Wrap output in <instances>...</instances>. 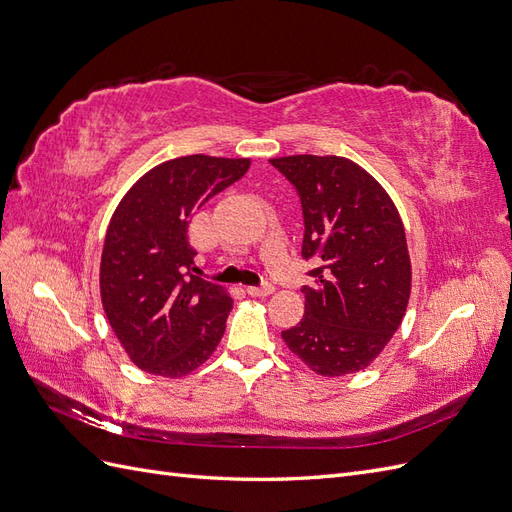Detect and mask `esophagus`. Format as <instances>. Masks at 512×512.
<instances>
[{
	"label": "esophagus",
	"instance_id": "34e87169",
	"mask_svg": "<svg viewBox=\"0 0 512 512\" xmlns=\"http://www.w3.org/2000/svg\"><path fill=\"white\" fill-rule=\"evenodd\" d=\"M273 290H275L273 284L265 282V284H260V286H250V288H247V294H252V297H267V294H271Z\"/></svg>",
	"mask_w": 512,
	"mask_h": 512
}]
</instances>
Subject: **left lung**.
I'll return each mask as SVG.
<instances>
[{
    "mask_svg": "<svg viewBox=\"0 0 512 512\" xmlns=\"http://www.w3.org/2000/svg\"><path fill=\"white\" fill-rule=\"evenodd\" d=\"M271 164L301 198V256L316 262L314 284L301 290L303 320L282 337L316 374H354L404 320L412 282L404 224L382 185L346 158L288 156Z\"/></svg>",
    "mask_w": 512,
    "mask_h": 512,
    "instance_id": "1",
    "label": "left lung"
}]
</instances>
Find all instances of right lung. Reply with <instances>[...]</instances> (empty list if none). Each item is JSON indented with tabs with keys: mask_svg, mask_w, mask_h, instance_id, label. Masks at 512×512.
<instances>
[{
	"mask_svg": "<svg viewBox=\"0 0 512 512\" xmlns=\"http://www.w3.org/2000/svg\"><path fill=\"white\" fill-rule=\"evenodd\" d=\"M247 168V158L203 153L168 160L138 179L113 213L100 262L102 307L132 363L147 374L181 378L220 344L232 299L196 275L188 226Z\"/></svg>",
	"mask_w": 512,
	"mask_h": 512,
	"instance_id": "right-lung-1",
	"label": "right lung"
}]
</instances>
